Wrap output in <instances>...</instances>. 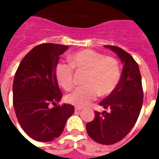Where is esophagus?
<instances>
[{
    "instance_id": "esophagus-1",
    "label": "esophagus",
    "mask_w": 159,
    "mask_h": 159,
    "mask_svg": "<svg viewBox=\"0 0 159 159\" xmlns=\"http://www.w3.org/2000/svg\"><path fill=\"white\" fill-rule=\"evenodd\" d=\"M81 110H82V107H78V106L75 107V111H80Z\"/></svg>"
}]
</instances>
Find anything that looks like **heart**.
<instances>
[{"label":"heart","instance_id":"heart-1","mask_svg":"<svg viewBox=\"0 0 159 159\" xmlns=\"http://www.w3.org/2000/svg\"><path fill=\"white\" fill-rule=\"evenodd\" d=\"M69 61L71 65L59 62L55 67L57 82L64 90L70 91L73 87V68L87 72L86 86L77 87L66 97L70 104L78 107L87 106L98 95L106 97L111 94L118 86L120 69L115 57L92 49H82L70 55Z\"/></svg>","mask_w":159,"mask_h":159}]
</instances>
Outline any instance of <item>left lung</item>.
<instances>
[{
    "instance_id": "obj_1",
    "label": "left lung",
    "mask_w": 159,
    "mask_h": 159,
    "mask_svg": "<svg viewBox=\"0 0 159 159\" xmlns=\"http://www.w3.org/2000/svg\"><path fill=\"white\" fill-rule=\"evenodd\" d=\"M117 54L123 63L118 86L99 103L108 111H95L94 120L87 124L88 135L97 143L113 144L123 139L132 129L143 101L142 80L138 63L129 53L116 46L105 45Z\"/></svg>"
}]
</instances>
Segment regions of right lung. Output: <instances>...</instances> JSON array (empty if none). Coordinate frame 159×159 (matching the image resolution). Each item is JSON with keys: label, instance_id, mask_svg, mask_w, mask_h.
<instances>
[{"label": "right lung", "instance_id": "obj_1", "mask_svg": "<svg viewBox=\"0 0 159 159\" xmlns=\"http://www.w3.org/2000/svg\"><path fill=\"white\" fill-rule=\"evenodd\" d=\"M68 46L43 43L35 46L19 65L13 82V106L24 131L39 142H49L62 134L72 105H57L62 99L55 67ZM53 104L54 107H51Z\"/></svg>", "mask_w": 159, "mask_h": 159}]
</instances>
